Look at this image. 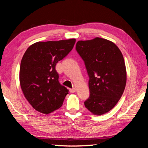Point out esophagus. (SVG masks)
I'll return each instance as SVG.
<instances>
[{
  "label": "esophagus",
  "mask_w": 148,
  "mask_h": 148,
  "mask_svg": "<svg viewBox=\"0 0 148 148\" xmlns=\"http://www.w3.org/2000/svg\"><path fill=\"white\" fill-rule=\"evenodd\" d=\"M76 88H72V89H70V92H72V93H74V92H76Z\"/></svg>",
  "instance_id": "esophagus-1"
}]
</instances>
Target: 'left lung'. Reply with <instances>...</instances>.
Wrapping results in <instances>:
<instances>
[{
	"label": "left lung",
	"mask_w": 148,
	"mask_h": 148,
	"mask_svg": "<svg viewBox=\"0 0 148 148\" xmlns=\"http://www.w3.org/2000/svg\"><path fill=\"white\" fill-rule=\"evenodd\" d=\"M76 49L84 60L89 77L90 96L85 106L96 116L106 114L118 102L126 86L122 53L114 42L99 37L78 41Z\"/></svg>",
	"instance_id": "1"
}]
</instances>
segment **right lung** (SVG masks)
<instances>
[{"mask_svg": "<svg viewBox=\"0 0 148 148\" xmlns=\"http://www.w3.org/2000/svg\"><path fill=\"white\" fill-rule=\"evenodd\" d=\"M75 42V38L38 42L25 52L20 65V86L36 111L48 114L62 105L69 91L59 82L56 66L69 53Z\"/></svg>", "mask_w": 148, "mask_h": 148, "instance_id": "obj_1", "label": "right lung"}]
</instances>
